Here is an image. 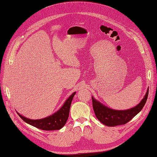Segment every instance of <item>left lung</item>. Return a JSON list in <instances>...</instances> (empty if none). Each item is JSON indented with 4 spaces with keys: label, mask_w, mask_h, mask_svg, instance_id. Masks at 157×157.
<instances>
[{
    "label": "left lung",
    "mask_w": 157,
    "mask_h": 157,
    "mask_svg": "<svg viewBox=\"0 0 157 157\" xmlns=\"http://www.w3.org/2000/svg\"><path fill=\"white\" fill-rule=\"evenodd\" d=\"M149 88L144 99L134 108L126 110H116L109 109L92 97L93 109L97 118L104 125L109 127H115L125 125L142 110L147 101Z\"/></svg>",
    "instance_id": "left-lung-1"
}]
</instances>
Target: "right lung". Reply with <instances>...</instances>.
<instances>
[{
	"label": "right lung",
	"instance_id": "1",
	"mask_svg": "<svg viewBox=\"0 0 157 157\" xmlns=\"http://www.w3.org/2000/svg\"><path fill=\"white\" fill-rule=\"evenodd\" d=\"M75 93L76 92H74L72 95H71V96L65 102V103L60 110L52 116L47 117L41 119V120H34L23 117V116L20 115L18 112L17 113L24 121L37 128L44 131L60 130L66 123L69 117L70 106H71V102Z\"/></svg>",
	"mask_w": 157,
	"mask_h": 157
}]
</instances>
